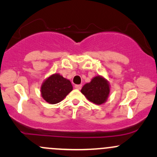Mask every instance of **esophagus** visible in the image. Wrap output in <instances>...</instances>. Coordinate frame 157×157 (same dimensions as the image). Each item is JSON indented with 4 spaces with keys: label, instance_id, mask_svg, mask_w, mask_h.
I'll use <instances>...</instances> for the list:
<instances>
[{
    "label": "esophagus",
    "instance_id": "34e87169",
    "mask_svg": "<svg viewBox=\"0 0 157 157\" xmlns=\"http://www.w3.org/2000/svg\"><path fill=\"white\" fill-rule=\"evenodd\" d=\"M75 88L76 89L80 90V89H81V88H82V85H75Z\"/></svg>",
    "mask_w": 157,
    "mask_h": 157
}]
</instances>
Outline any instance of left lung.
<instances>
[{"label":"left lung","instance_id":"8db88e82","mask_svg":"<svg viewBox=\"0 0 157 157\" xmlns=\"http://www.w3.org/2000/svg\"><path fill=\"white\" fill-rule=\"evenodd\" d=\"M81 92L89 101L97 105H101L109 97L110 93L109 82L102 76H96L91 82L84 85Z\"/></svg>","mask_w":157,"mask_h":157}]
</instances>
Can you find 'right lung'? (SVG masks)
<instances>
[{
  "label": "right lung",
  "mask_w": 157,
  "mask_h": 157,
  "mask_svg": "<svg viewBox=\"0 0 157 157\" xmlns=\"http://www.w3.org/2000/svg\"><path fill=\"white\" fill-rule=\"evenodd\" d=\"M70 80L59 74L48 77L41 86V95L44 100L50 104L58 103L72 91Z\"/></svg>",
  "instance_id": "add662e5"
}]
</instances>
